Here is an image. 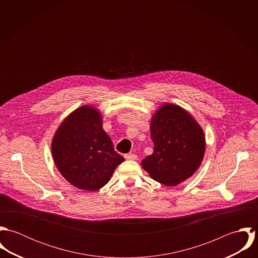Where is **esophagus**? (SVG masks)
<instances>
[{"label": "esophagus", "mask_w": 258, "mask_h": 258, "mask_svg": "<svg viewBox=\"0 0 258 258\" xmlns=\"http://www.w3.org/2000/svg\"><path fill=\"white\" fill-rule=\"evenodd\" d=\"M125 159L126 160H136L137 159V156L135 154H132V153H128V154H125Z\"/></svg>", "instance_id": "34e87169"}]
</instances>
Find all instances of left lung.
Returning <instances> with one entry per match:
<instances>
[{"instance_id":"1","label":"left lung","mask_w":258,"mask_h":258,"mask_svg":"<svg viewBox=\"0 0 258 258\" xmlns=\"http://www.w3.org/2000/svg\"><path fill=\"white\" fill-rule=\"evenodd\" d=\"M153 154L141 165L155 181L168 186L181 184L201 166L206 150L204 131L179 105L166 103L151 119Z\"/></svg>"}]
</instances>
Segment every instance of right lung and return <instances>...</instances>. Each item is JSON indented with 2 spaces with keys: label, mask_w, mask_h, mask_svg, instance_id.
<instances>
[{
  "label": "right lung",
  "mask_w": 258,
  "mask_h": 258,
  "mask_svg": "<svg viewBox=\"0 0 258 258\" xmlns=\"http://www.w3.org/2000/svg\"><path fill=\"white\" fill-rule=\"evenodd\" d=\"M54 164L62 177L75 187L95 191L110 181L124 162L114 151L102 128V116L93 106L83 105L59 125L51 142Z\"/></svg>",
  "instance_id": "1"
}]
</instances>
